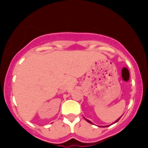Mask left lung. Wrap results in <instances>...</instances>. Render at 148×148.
Wrapping results in <instances>:
<instances>
[{"mask_svg": "<svg viewBox=\"0 0 148 148\" xmlns=\"http://www.w3.org/2000/svg\"><path fill=\"white\" fill-rule=\"evenodd\" d=\"M121 117H120V118H121ZM120 118H119V119H118L116 120V121H115V123H116V122H117V121H119V119H120ZM86 119V120H87V122L90 123V124H92V122H91V121H90V120L87 119ZM105 127H108V126H105Z\"/></svg>", "mask_w": 148, "mask_h": 148, "instance_id": "1", "label": "left lung"}]
</instances>
